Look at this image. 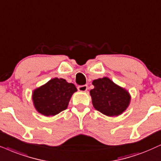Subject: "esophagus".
<instances>
[{"label":"esophagus","instance_id":"esophagus-1","mask_svg":"<svg viewBox=\"0 0 161 161\" xmlns=\"http://www.w3.org/2000/svg\"><path fill=\"white\" fill-rule=\"evenodd\" d=\"M78 90L81 92H85L87 90V85H81L78 87Z\"/></svg>","mask_w":161,"mask_h":161}]
</instances>
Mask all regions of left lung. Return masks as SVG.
<instances>
[{"mask_svg":"<svg viewBox=\"0 0 161 161\" xmlns=\"http://www.w3.org/2000/svg\"><path fill=\"white\" fill-rule=\"evenodd\" d=\"M94 88L90 91L93 106L108 117H117L129 106L131 95L124 87L119 86L108 77L93 81Z\"/></svg>","mask_w":161,"mask_h":161,"instance_id":"8db88e82","label":"left lung"}]
</instances>
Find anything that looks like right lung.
I'll return each mask as SVG.
<instances>
[{
  "mask_svg": "<svg viewBox=\"0 0 161 161\" xmlns=\"http://www.w3.org/2000/svg\"><path fill=\"white\" fill-rule=\"evenodd\" d=\"M76 91L73 83L56 77L33 90L32 103L41 114L46 117L55 116L67 109L71 97Z\"/></svg>",
  "mask_w": 161,
  "mask_h": 161,
  "instance_id": "1",
  "label": "right lung"
}]
</instances>
